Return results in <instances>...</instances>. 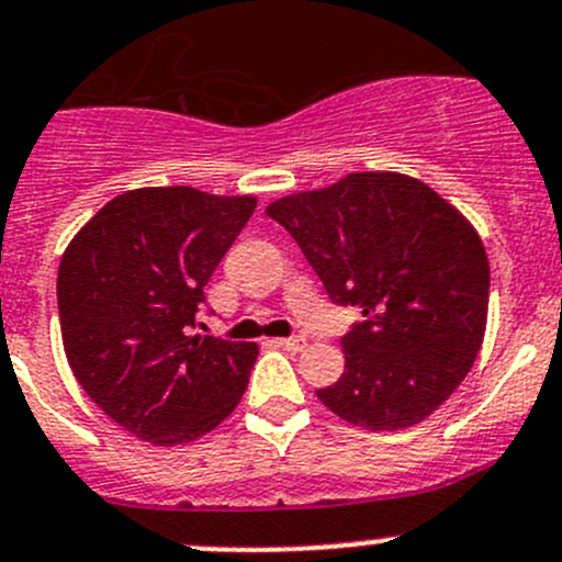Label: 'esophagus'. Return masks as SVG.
I'll list each match as a JSON object with an SVG mask.
<instances>
[{
  "mask_svg": "<svg viewBox=\"0 0 562 562\" xmlns=\"http://www.w3.org/2000/svg\"><path fill=\"white\" fill-rule=\"evenodd\" d=\"M274 342L277 348H282V351H304V346H307V340L304 337H277Z\"/></svg>",
  "mask_w": 562,
  "mask_h": 562,
  "instance_id": "1",
  "label": "esophagus"
}]
</instances>
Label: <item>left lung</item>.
<instances>
[{
	"instance_id": "left-lung-1",
	"label": "left lung",
	"mask_w": 562,
	"mask_h": 562,
	"mask_svg": "<svg viewBox=\"0 0 562 562\" xmlns=\"http://www.w3.org/2000/svg\"><path fill=\"white\" fill-rule=\"evenodd\" d=\"M335 304L364 315L346 370L315 395L368 431L412 428L467 379L486 335L488 258L464 214L401 172H351L274 200Z\"/></svg>"
}]
</instances>
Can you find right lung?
<instances>
[{
	"instance_id": "add662e5",
	"label": "right lung",
	"mask_w": 562,
	"mask_h": 562,
	"mask_svg": "<svg viewBox=\"0 0 562 562\" xmlns=\"http://www.w3.org/2000/svg\"><path fill=\"white\" fill-rule=\"evenodd\" d=\"M255 205L252 194L131 189L63 252L65 357L81 390L136 439L159 448L194 442L241 401L258 346L189 329Z\"/></svg>"
}]
</instances>
